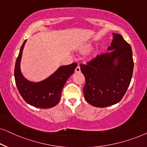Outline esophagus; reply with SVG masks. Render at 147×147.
<instances>
[{"label":"esophagus","instance_id":"esophagus-1","mask_svg":"<svg viewBox=\"0 0 147 147\" xmlns=\"http://www.w3.org/2000/svg\"><path fill=\"white\" fill-rule=\"evenodd\" d=\"M75 71L76 72V73H80V66H78L76 68Z\"/></svg>","mask_w":147,"mask_h":147}]
</instances>
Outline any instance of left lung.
<instances>
[{"mask_svg": "<svg viewBox=\"0 0 147 147\" xmlns=\"http://www.w3.org/2000/svg\"><path fill=\"white\" fill-rule=\"evenodd\" d=\"M113 36L108 52L97 55L86 65L80 66L86 80L84 98L96 107H106L119 102L132 77V48L120 34L113 33Z\"/></svg>", "mask_w": 147, "mask_h": 147, "instance_id": "8db88e82", "label": "left lung"}]
</instances>
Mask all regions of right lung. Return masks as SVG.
<instances>
[{
  "label": "right lung",
  "instance_id": "obj_1",
  "mask_svg": "<svg viewBox=\"0 0 147 147\" xmlns=\"http://www.w3.org/2000/svg\"><path fill=\"white\" fill-rule=\"evenodd\" d=\"M26 40L21 47L15 66V80L19 92L24 100L30 105L41 109L55 107L60 100L63 88L74 74L77 63L61 66L49 77L38 82L26 79L20 69L23 50Z\"/></svg>",
  "mask_w": 147,
  "mask_h": 147
}]
</instances>
